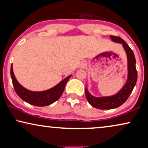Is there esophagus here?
I'll return each instance as SVG.
<instances>
[{
	"instance_id": "1",
	"label": "esophagus",
	"mask_w": 148,
	"mask_h": 148,
	"mask_svg": "<svg viewBox=\"0 0 148 148\" xmlns=\"http://www.w3.org/2000/svg\"><path fill=\"white\" fill-rule=\"evenodd\" d=\"M86 62L83 61V62H81V63H80V64H79V67H80V68H84L85 66H86Z\"/></svg>"
}]
</instances>
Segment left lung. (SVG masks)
<instances>
[{"label":"left lung","mask_w":148,"mask_h":148,"mask_svg":"<svg viewBox=\"0 0 148 148\" xmlns=\"http://www.w3.org/2000/svg\"><path fill=\"white\" fill-rule=\"evenodd\" d=\"M112 41L116 43H120L123 45L126 52L128 62V77L127 82L123 88L116 94L106 97H95L90 94L88 89L86 88V96L88 102L93 107L102 110L116 108L121 106L127 100L131 93L136 84L137 79V72L135 66V58L133 50L131 49L128 44L122 38L117 36H110Z\"/></svg>","instance_id":"1"}]
</instances>
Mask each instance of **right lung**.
I'll list each match as a JSON object with an SVG mask.
<instances>
[{"instance_id":"obj_1","label":"right lung","mask_w":148,"mask_h":148,"mask_svg":"<svg viewBox=\"0 0 148 148\" xmlns=\"http://www.w3.org/2000/svg\"><path fill=\"white\" fill-rule=\"evenodd\" d=\"M11 76L14 89L20 98L27 102L28 104L34 106H46L52 104L60 98L64 92L66 82L71 75L64 79L53 88L42 92H32L23 88L21 84H19L13 73L12 64L11 67Z\"/></svg>"}]
</instances>
